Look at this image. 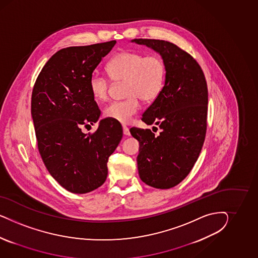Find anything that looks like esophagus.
Segmentation results:
<instances>
[{"label":"esophagus","instance_id":"esophagus-1","mask_svg":"<svg viewBox=\"0 0 258 258\" xmlns=\"http://www.w3.org/2000/svg\"><path fill=\"white\" fill-rule=\"evenodd\" d=\"M123 133H124L125 135H130V134H131V133H130V130H128V127H127V126L123 125Z\"/></svg>","mask_w":258,"mask_h":258}]
</instances>
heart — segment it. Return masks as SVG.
Instances as JSON below:
<instances>
[{"instance_id": "heart-1", "label": "heart", "mask_w": 258, "mask_h": 258, "mask_svg": "<svg viewBox=\"0 0 258 258\" xmlns=\"http://www.w3.org/2000/svg\"><path fill=\"white\" fill-rule=\"evenodd\" d=\"M109 78L94 73L90 77L89 88L94 100L105 101L114 84L123 85L124 100L113 101L103 111V115L122 124L128 123L139 110V100L150 103L162 93L166 78L164 59L156 55L123 51L107 64Z\"/></svg>"}]
</instances>
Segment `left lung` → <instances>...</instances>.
Here are the masks:
<instances>
[{"instance_id": "8db88e82", "label": "left lung", "mask_w": 258, "mask_h": 258, "mask_svg": "<svg viewBox=\"0 0 258 258\" xmlns=\"http://www.w3.org/2000/svg\"><path fill=\"white\" fill-rule=\"evenodd\" d=\"M133 41L160 53L166 66L162 93L142 117L148 125H159L161 132L157 135L149 128L135 126L130 131L140 144L137 164L141 180L152 187L169 189L187 177L203 149L207 83L200 64L176 44L160 39Z\"/></svg>"}]
</instances>
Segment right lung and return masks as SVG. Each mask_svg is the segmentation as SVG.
Segmentation results:
<instances>
[{
  "instance_id": "1",
  "label": "right lung",
  "mask_w": 258,
  "mask_h": 258,
  "mask_svg": "<svg viewBox=\"0 0 258 258\" xmlns=\"http://www.w3.org/2000/svg\"><path fill=\"white\" fill-rule=\"evenodd\" d=\"M115 43L63 48L47 61L34 84L31 114L39 154L51 176L72 193L101 186L109 157L123 136L120 124L105 119L94 133L81 131L101 114L89 80Z\"/></svg>"
}]
</instances>
